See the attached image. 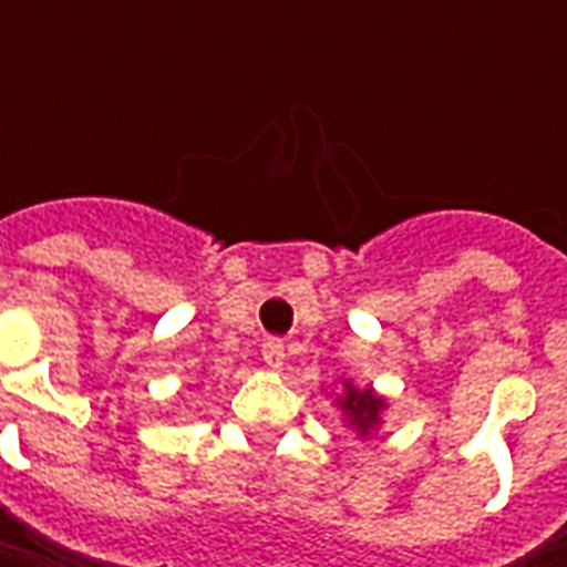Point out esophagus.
<instances>
[{
	"label": "esophagus",
	"instance_id": "esophagus-1",
	"mask_svg": "<svg viewBox=\"0 0 567 567\" xmlns=\"http://www.w3.org/2000/svg\"><path fill=\"white\" fill-rule=\"evenodd\" d=\"M261 357H265V362H268L271 369H280V365H284V360H287L284 340H280V338L265 340V343H261Z\"/></svg>",
	"mask_w": 567,
	"mask_h": 567
}]
</instances>
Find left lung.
Returning a JSON list of instances; mask_svg holds the SVG:
<instances>
[{"mask_svg":"<svg viewBox=\"0 0 567 567\" xmlns=\"http://www.w3.org/2000/svg\"><path fill=\"white\" fill-rule=\"evenodd\" d=\"M340 406L347 410V416H350V423L360 429V435H369V429H375L379 423V413L384 401L375 398L369 388L360 391V388H353L350 381L343 384V398H340Z\"/></svg>","mask_w":567,"mask_h":567,"instance_id":"left-lung-1","label":"left lung"}]
</instances>
